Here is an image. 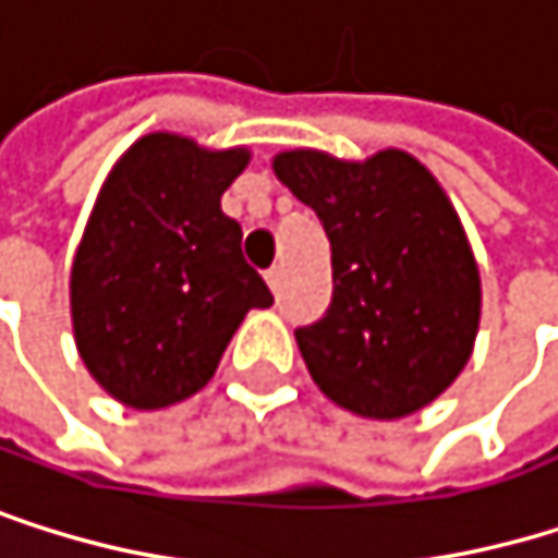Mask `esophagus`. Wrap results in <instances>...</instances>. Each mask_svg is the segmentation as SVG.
I'll return each mask as SVG.
<instances>
[{"mask_svg":"<svg viewBox=\"0 0 558 558\" xmlns=\"http://www.w3.org/2000/svg\"><path fill=\"white\" fill-rule=\"evenodd\" d=\"M266 282H269V289H272V292H279V282H282V269H279V266H272V269L266 272Z\"/></svg>","mask_w":558,"mask_h":558,"instance_id":"esophagus-1","label":"esophagus"}]
</instances>
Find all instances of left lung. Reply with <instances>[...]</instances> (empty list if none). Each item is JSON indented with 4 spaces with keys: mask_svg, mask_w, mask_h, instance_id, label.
Returning <instances> with one entry per match:
<instances>
[{
    "mask_svg": "<svg viewBox=\"0 0 558 558\" xmlns=\"http://www.w3.org/2000/svg\"><path fill=\"white\" fill-rule=\"evenodd\" d=\"M332 245V302L295 329L313 383L366 420H402L442 396L480 332V266L436 175L402 149L345 162L316 149L272 159Z\"/></svg>",
    "mask_w": 558,
    "mask_h": 558,
    "instance_id": "1",
    "label": "left lung"
}]
</instances>
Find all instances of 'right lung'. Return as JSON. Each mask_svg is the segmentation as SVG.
Masks as SVG:
<instances>
[{
    "mask_svg": "<svg viewBox=\"0 0 558 558\" xmlns=\"http://www.w3.org/2000/svg\"><path fill=\"white\" fill-rule=\"evenodd\" d=\"M248 149L149 132L112 166L69 276L75 349L122 405L166 409L199 392L248 310L272 305L242 259L222 192Z\"/></svg>",
    "mask_w": 558,
    "mask_h": 558,
    "instance_id": "1",
    "label": "right lung"
}]
</instances>
